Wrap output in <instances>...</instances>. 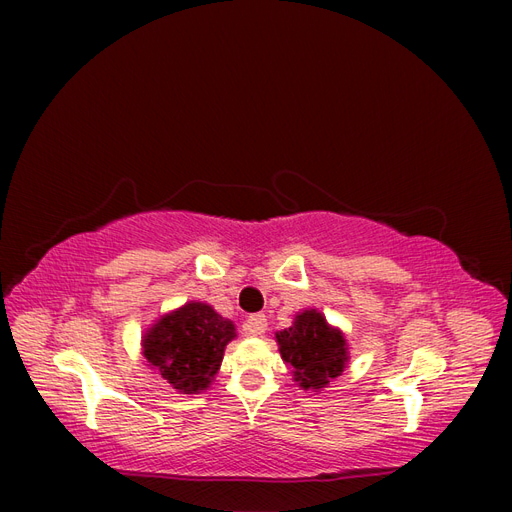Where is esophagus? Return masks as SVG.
I'll use <instances>...</instances> for the list:
<instances>
[{"label":"esophagus","mask_w":512,"mask_h":512,"mask_svg":"<svg viewBox=\"0 0 512 512\" xmlns=\"http://www.w3.org/2000/svg\"><path fill=\"white\" fill-rule=\"evenodd\" d=\"M243 331H245V335H252V337L262 335L267 331V316L265 314H252L250 318L245 320Z\"/></svg>","instance_id":"esophagus-1"}]
</instances>
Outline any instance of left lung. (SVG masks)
I'll return each mask as SVG.
<instances>
[{"label": "left lung", "mask_w": 512, "mask_h": 512, "mask_svg": "<svg viewBox=\"0 0 512 512\" xmlns=\"http://www.w3.org/2000/svg\"><path fill=\"white\" fill-rule=\"evenodd\" d=\"M282 359L292 365L294 380L303 389H324L333 378L342 376L348 363V348L342 331L316 309L297 314L290 329L275 333Z\"/></svg>", "instance_id": "1"}]
</instances>
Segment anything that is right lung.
Masks as SVG:
<instances>
[{
	"label": "right lung",
	"mask_w": 512,
	"mask_h": 512,
	"mask_svg": "<svg viewBox=\"0 0 512 512\" xmlns=\"http://www.w3.org/2000/svg\"><path fill=\"white\" fill-rule=\"evenodd\" d=\"M235 324L207 303H185L153 324L143 339V354L179 393L205 391L218 374Z\"/></svg>",
	"instance_id": "obj_1"
}]
</instances>
